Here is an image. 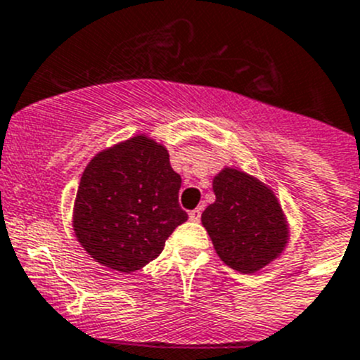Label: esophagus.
Returning a JSON list of instances; mask_svg holds the SVG:
<instances>
[{
	"label": "esophagus",
	"mask_w": 360,
	"mask_h": 360,
	"mask_svg": "<svg viewBox=\"0 0 360 360\" xmlns=\"http://www.w3.org/2000/svg\"><path fill=\"white\" fill-rule=\"evenodd\" d=\"M200 207H197V210H193V211H190V213H188V217H190V220L191 221H199L200 220Z\"/></svg>",
	"instance_id": "obj_1"
}]
</instances>
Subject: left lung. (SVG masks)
<instances>
[{"label":"left lung","mask_w":360,"mask_h":360,"mask_svg":"<svg viewBox=\"0 0 360 360\" xmlns=\"http://www.w3.org/2000/svg\"><path fill=\"white\" fill-rule=\"evenodd\" d=\"M214 202L200 221L227 266L256 274L281 257L290 243V224L277 195L266 183L236 167L213 177Z\"/></svg>","instance_id":"1"}]
</instances>
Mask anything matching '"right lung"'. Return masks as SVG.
<instances>
[{"mask_svg":"<svg viewBox=\"0 0 360 360\" xmlns=\"http://www.w3.org/2000/svg\"><path fill=\"white\" fill-rule=\"evenodd\" d=\"M179 188L169 150L149 134L106 147L83 170L74 199V236L103 266L122 274L140 270L188 220L177 202Z\"/></svg>","mask_w":360,"mask_h":360,"instance_id":"obj_1","label":"right lung"}]
</instances>
